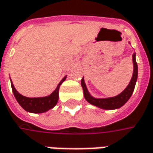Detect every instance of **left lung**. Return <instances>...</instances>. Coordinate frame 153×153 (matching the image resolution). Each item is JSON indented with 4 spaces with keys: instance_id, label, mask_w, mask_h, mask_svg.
<instances>
[{
    "instance_id": "obj_1",
    "label": "left lung",
    "mask_w": 153,
    "mask_h": 153,
    "mask_svg": "<svg viewBox=\"0 0 153 153\" xmlns=\"http://www.w3.org/2000/svg\"><path fill=\"white\" fill-rule=\"evenodd\" d=\"M132 60H133V64H134V71H133V76H132L131 80L129 85L127 86L126 88L120 94H119L118 96H115V97L108 98H93L89 94L85 82H84V79L82 77V81H81V84H82V87L83 89L84 97L86 98V100L91 104L95 105L100 108H103V109H115V108H119L123 106L129 100V98H131L132 93L135 89L136 80H137L138 66H137V63L136 60V54H134L132 56Z\"/></svg>"
}]
</instances>
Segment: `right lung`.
<instances>
[{
    "instance_id": "right-lung-1",
    "label": "right lung",
    "mask_w": 153,
    "mask_h": 153,
    "mask_svg": "<svg viewBox=\"0 0 153 153\" xmlns=\"http://www.w3.org/2000/svg\"><path fill=\"white\" fill-rule=\"evenodd\" d=\"M65 78H66V76L60 81L56 89L50 94V96L43 97V98H27V97H24L17 92L16 88H14L12 82H11V85H12L13 94H14L18 103L21 105L22 107L27 112L39 114V113L46 112L56 105V103L58 102V99H59L60 86L65 80Z\"/></svg>"
}]
</instances>
